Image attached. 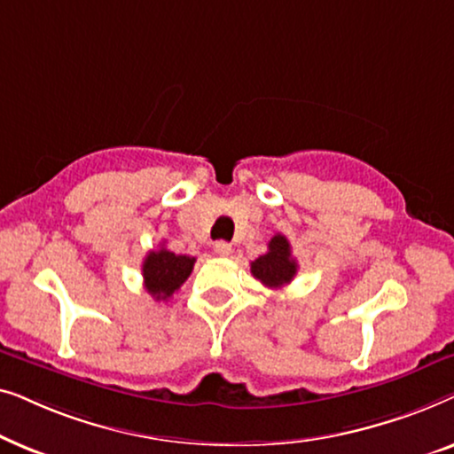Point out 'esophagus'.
Instances as JSON below:
<instances>
[{
  "label": "esophagus",
  "mask_w": 454,
  "mask_h": 454,
  "mask_svg": "<svg viewBox=\"0 0 454 454\" xmlns=\"http://www.w3.org/2000/svg\"><path fill=\"white\" fill-rule=\"evenodd\" d=\"M215 252L219 254V256L227 258L229 254L233 252V247H231V244H229V241H216V244H215Z\"/></svg>",
  "instance_id": "esophagus-1"
}]
</instances>
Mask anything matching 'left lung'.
<instances>
[{
	"instance_id": "obj_1",
	"label": "left lung",
	"mask_w": 454,
	"mask_h": 454,
	"mask_svg": "<svg viewBox=\"0 0 454 454\" xmlns=\"http://www.w3.org/2000/svg\"><path fill=\"white\" fill-rule=\"evenodd\" d=\"M250 270L260 283L270 289H281L283 285L294 281L297 275V262L291 256V244L287 238L277 233L269 241V252L254 260Z\"/></svg>"
}]
</instances>
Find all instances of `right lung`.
Here are the masks:
<instances>
[{"label": "right lung", "instance_id": "add662e5", "mask_svg": "<svg viewBox=\"0 0 454 454\" xmlns=\"http://www.w3.org/2000/svg\"><path fill=\"white\" fill-rule=\"evenodd\" d=\"M196 258L176 254L167 247H159L146 254L142 262V277H145V289L154 300H169L176 291L182 287L185 278L194 269Z\"/></svg>", "mask_w": 454, "mask_h": 454}]
</instances>
